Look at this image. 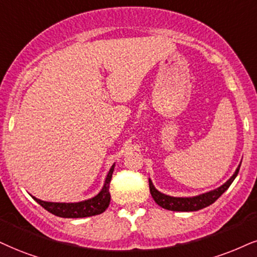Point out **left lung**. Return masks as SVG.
I'll list each match as a JSON object with an SVG mask.
<instances>
[{
    "label": "left lung",
    "mask_w": 257,
    "mask_h": 257,
    "mask_svg": "<svg viewBox=\"0 0 257 257\" xmlns=\"http://www.w3.org/2000/svg\"><path fill=\"white\" fill-rule=\"evenodd\" d=\"M242 163V161H240ZM239 167H237V169L233 173V175L230 177L225 183H223L220 187H218L216 189H212L210 192L202 193V194L195 195V196H188V198H179V196H170L167 194H163L160 191H157L155 188L153 181L149 179V187H150V193L153 195L155 202L157 205H160L161 207L166 208L169 211H179V212H192V211H199L201 208L207 207L213 204L219 196L223 194L224 192L229 188L231 183L233 182V180L236 179L237 174L239 172Z\"/></svg>",
    "instance_id": "obj_1"
}]
</instances>
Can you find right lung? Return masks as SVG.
<instances>
[{
  "label": "right lung",
  "instance_id": "right-lung-1",
  "mask_svg": "<svg viewBox=\"0 0 257 257\" xmlns=\"http://www.w3.org/2000/svg\"><path fill=\"white\" fill-rule=\"evenodd\" d=\"M114 167H115V163L110 167L109 172L107 173V176L104 179V183L101 191L96 195L93 196V198L87 199V200L78 202H51L40 200V199H37L36 196H32V198L40 206H43L46 211H49L50 213L55 214L57 217L84 218L96 216V214H100L106 211V208L108 207L110 202L109 182L110 179H112Z\"/></svg>",
  "mask_w": 257,
  "mask_h": 257
}]
</instances>
